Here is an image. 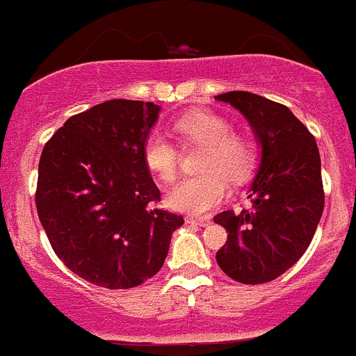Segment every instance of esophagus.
<instances>
[{"label": "esophagus", "instance_id": "34e87169", "mask_svg": "<svg viewBox=\"0 0 356 356\" xmlns=\"http://www.w3.org/2000/svg\"><path fill=\"white\" fill-rule=\"evenodd\" d=\"M186 223H195L199 227H207L211 223L209 216H186Z\"/></svg>", "mask_w": 356, "mask_h": 356}]
</instances>
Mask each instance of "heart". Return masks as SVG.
Masks as SVG:
<instances>
[{"label":"heart","instance_id":"heart-1","mask_svg":"<svg viewBox=\"0 0 356 356\" xmlns=\"http://www.w3.org/2000/svg\"><path fill=\"white\" fill-rule=\"evenodd\" d=\"M173 133L179 145H202L197 159L200 173L179 179L168 193V204L183 213H206L227 195V181H241L256 166L258 149L251 136L232 131V122L214 112L195 111L173 121ZM147 170L161 181L177 177L178 147L159 131L147 135L142 145Z\"/></svg>","mask_w":356,"mask_h":356}]
</instances>
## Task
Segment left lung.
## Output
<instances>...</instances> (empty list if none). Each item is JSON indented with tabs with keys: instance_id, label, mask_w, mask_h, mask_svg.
Here are the masks:
<instances>
[{
	"instance_id": "obj_1",
	"label": "left lung",
	"mask_w": 356,
	"mask_h": 356,
	"mask_svg": "<svg viewBox=\"0 0 356 356\" xmlns=\"http://www.w3.org/2000/svg\"><path fill=\"white\" fill-rule=\"evenodd\" d=\"M214 98L241 111L261 143V164L248 195L251 207L214 216L228 234L216 261L241 284L272 282L305 254L323 213L318 147L286 105L249 91Z\"/></svg>"
}]
</instances>
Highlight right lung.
<instances>
[{
	"instance_id": "obj_1",
	"label": "right lung",
	"mask_w": 356,
	"mask_h": 356,
	"mask_svg": "<svg viewBox=\"0 0 356 356\" xmlns=\"http://www.w3.org/2000/svg\"><path fill=\"white\" fill-rule=\"evenodd\" d=\"M152 102L108 100L72 115L44 145L36 209L60 261L98 287L131 289L164 265L183 216L156 207L142 157Z\"/></svg>"
}]
</instances>
